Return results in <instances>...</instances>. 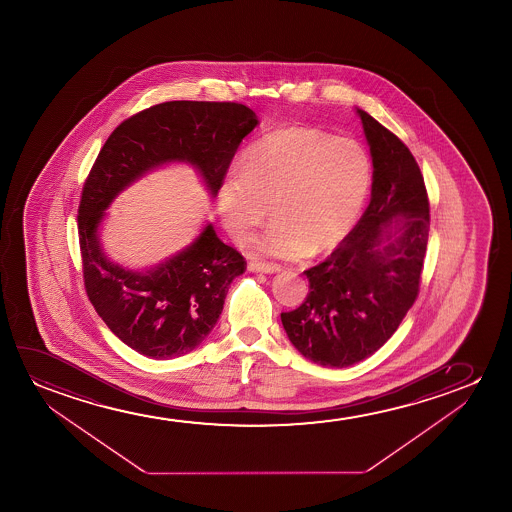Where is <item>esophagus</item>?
I'll return each instance as SVG.
<instances>
[{
  "label": "esophagus",
  "mask_w": 512,
  "mask_h": 512,
  "mask_svg": "<svg viewBox=\"0 0 512 512\" xmlns=\"http://www.w3.org/2000/svg\"><path fill=\"white\" fill-rule=\"evenodd\" d=\"M248 269L252 271V273H266L273 274L278 273L280 271V267L276 266V264H266V262H248Z\"/></svg>",
  "instance_id": "esophagus-1"
}]
</instances>
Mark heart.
Wrapping results in <instances>:
<instances>
[{"label": "heart", "mask_w": 512, "mask_h": 512, "mask_svg": "<svg viewBox=\"0 0 512 512\" xmlns=\"http://www.w3.org/2000/svg\"><path fill=\"white\" fill-rule=\"evenodd\" d=\"M371 155L353 138L283 127L253 143L241 169L225 176L218 211L234 238H245L271 211L264 234L248 241L253 253L299 259L336 248L364 208L371 189Z\"/></svg>", "instance_id": "obj_1"}]
</instances>
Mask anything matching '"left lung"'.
<instances>
[{
	"label": "left lung",
	"mask_w": 512,
	"mask_h": 512,
	"mask_svg": "<svg viewBox=\"0 0 512 512\" xmlns=\"http://www.w3.org/2000/svg\"><path fill=\"white\" fill-rule=\"evenodd\" d=\"M371 147V203L318 266L299 308L281 313L290 343L323 367L371 357L399 329L420 292L430 204L420 166L402 141L357 110Z\"/></svg>",
	"instance_id": "8db88e82"
}]
</instances>
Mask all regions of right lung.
Masks as SVG:
<instances>
[{"label": "right lung", "instance_id": "right-lung-1", "mask_svg": "<svg viewBox=\"0 0 512 512\" xmlns=\"http://www.w3.org/2000/svg\"><path fill=\"white\" fill-rule=\"evenodd\" d=\"M259 120L231 101H168L124 120L99 150L78 206L85 292L115 336L145 357H182L203 343L246 260L211 224L192 245L140 273L106 259L98 227L120 190L166 162H190L217 196L232 157Z\"/></svg>", "mask_w": 512, "mask_h": 512}]
</instances>
